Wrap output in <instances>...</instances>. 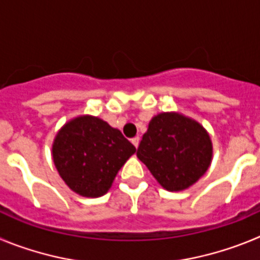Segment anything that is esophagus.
I'll list each match as a JSON object with an SVG mask.
<instances>
[{
  "instance_id": "34e87169",
  "label": "esophagus",
  "mask_w": 260,
  "mask_h": 260,
  "mask_svg": "<svg viewBox=\"0 0 260 260\" xmlns=\"http://www.w3.org/2000/svg\"><path fill=\"white\" fill-rule=\"evenodd\" d=\"M139 141H141V138H139V137H135V138H133V139H132V143L134 144L135 148H138V146H139Z\"/></svg>"
}]
</instances>
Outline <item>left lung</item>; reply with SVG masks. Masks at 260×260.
Segmentation results:
<instances>
[{"mask_svg": "<svg viewBox=\"0 0 260 260\" xmlns=\"http://www.w3.org/2000/svg\"><path fill=\"white\" fill-rule=\"evenodd\" d=\"M168 191H181L207 172L212 160V142L206 128L176 112L153 117L137 151Z\"/></svg>", "mask_w": 260, "mask_h": 260, "instance_id": "8db88e82", "label": "left lung"}]
</instances>
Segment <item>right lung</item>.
<instances>
[{
  "label": "right lung",
  "instance_id": "1",
  "mask_svg": "<svg viewBox=\"0 0 260 260\" xmlns=\"http://www.w3.org/2000/svg\"><path fill=\"white\" fill-rule=\"evenodd\" d=\"M135 147L102 118L79 116L57 133L53 162L66 185L77 194L99 198L107 194Z\"/></svg>",
  "mask_w": 260,
  "mask_h": 260
}]
</instances>
